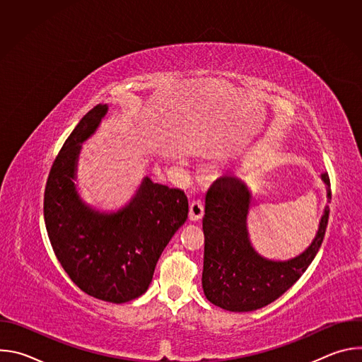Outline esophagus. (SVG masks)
<instances>
[{
  "instance_id": "34e87169",
  "label": "esophagus",
  "mask_w": 362,
  "mask_h": 362,
  "mask_svg": "<svg viewBox=\"0 0 362 362\" xmlns=\"http://www.w3.org/2000/svg\"><path fill=\"white\" fill-rule=\"evenodd\" d=\"M204 214V206L200 199H194L189 206V219L190 221H199L202 219Z\"/></svg>"
}]
</instances>
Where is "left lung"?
<instances>
[{"instance_id":"1","label":"left lung","mask_w":362,"mask_h":362,"mask_svg":"<svg viewBox=\"0 0 362 362\" xmlns=\"http://www.w3.org/2000/svg\"><path fill=\"white\" fill-rule=\"evenodd\" d=\"M322 180L331 199L329 176L324 173ZM249 204L246 186L233 175L219 177L206 193L202 286L208 300L232 313L255 311L286 292L314 261L329 219L327 206L311 246L295 259L274 262L250 246L246 230Z\"/></svg>"}]
</instances>
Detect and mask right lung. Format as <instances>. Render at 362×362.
<instances>
[{"instance_id":"obj_1","label":"right lung","mask_w":362,"mask_h":362,"mask_svg":"<svg viewBox=\"0 0 362 362\" xmlns=\"http://www.w3.org/2000/svg\"><path fill=\"white\" fill-rule=\"evenodd\" d=\"M97 105L78 122L49 169L44 190L48 239L63 269L87 295L123 303L143 295L159 257L186 222L189 203L179 187L144 179L123 211L101 215L74 189V166L84 141L106 115Z\"/></svg>"}]
</instances>
